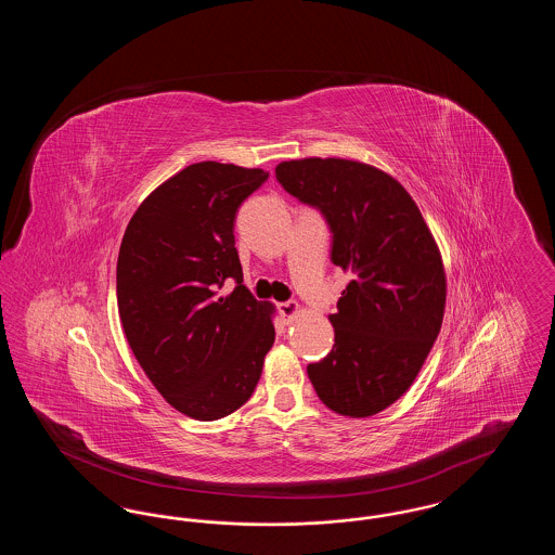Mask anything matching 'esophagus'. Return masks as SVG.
Masks as SVG:
<instances>
[{"mask_svg": "<svg viewBox=\"0 0 555 555\" xmlns=\"http://www.w3.org/2000/svg\"><path fill=\"white\" fill-rule=\"evenodd\" d=\"M299 306L295 304V301H283V304H276V312H279V317L283 318L287 324H289L293 318L299 314Z\"/></svg>", "mask_w": 555, "mask_h": 555, "instance_id": "34e87169", "label": "esophagus"}]
</instances>
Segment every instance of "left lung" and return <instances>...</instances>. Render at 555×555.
<instances>
[{
	"label": "left lung",
	"instance_id": "obj_1",
	"mask_svg": "<svg viewBox=\"0 0 555 555\" xmlns=\"http://www.w3.org/2000/svg\"><path fill=\"white\" fill-rule=\"evenodd\" d=\"M276 181L326 220L331 260L351 274L335 345L308 376L333 412L366 418L403 396L446 310V270L410 193L387 172L341 158L281 162Z\"/></svg>",
	"mask_w": 555,
	"mask_h": 555
}]
</instances>
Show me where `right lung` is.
I'll return each mask as SVG.
<instances>
[{
  "instance_id": "obj_1",
  "label": "right lung",
  "mask_w": 555,
  "mask_h": 555,
  "mask_svg": "<svg viewBox=\"0 0 555 555\" xmlns=\"http://www.w3.org/2000/svg\"><path fill=\"white\" fill-rule=\"evenodd\" d=\"M268 172L197 162L137 208L118 251V314L162 397L195 421H218L258 385L274 344L270 308L243 285L238 206ZM236 289L222 298L229 279Z\"/></svg>"
}]
</instances>
